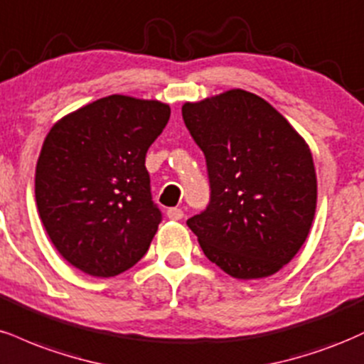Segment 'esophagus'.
<instances>
[{
  "instance_id": "esophagus-1",
  "label": "esophagus",
  "mask_w": 364,
  "mask_h": 364,
  "mask_svg": "<svg viewBox=\"0 0 364 364\" xmlns=\"http://www.w3.org/2000/svg\"><path fill=\"white\" fill-rule=\"evenodd\" d=\"M166 216H168V220L178 221V220H182V218H183V211H182V209H178V208H170L168 211H166Z\"/></svg>"
}]
</instances>
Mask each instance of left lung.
I'll use <instances>...</instances> for the list:
<instances>
[{
    "label": "left lung",
    "mask_w": 364,
    "mask_h": 364,
    "mask_svg": "<svg viewBox=\"0 0 364 364\" xmlns=\"http://www.w3.org/2000/svg\"><path fill=\"white\" fill-rule=\"evenodd\" d=\"M206 156L211 203L187 220L204 255L237 279L276 274L309 237L317 173L306 141L271 104L233 88L186 102Z\"/></svg>",
    "instance_id": "obj_1"
}]
</instances>
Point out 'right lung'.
<instances>
[{
  "label": "right lung",
  "mask_w": 364,
  "mask_h": 364,
  "mask_svg": "<svg viewBox=\"0 0 364 364\" xmlns=\"http://www.w3.org/2000/svg\"><path fill=\"white\" fill-rule=\"evenodd\" d=\"M170 119L160 100L109 95L50 127L36 166V203L50 242L71 266L110 277L146 254L161 215L144 166Z\"/></svg>",
  "instance_id": "1"
}]
</instances>
